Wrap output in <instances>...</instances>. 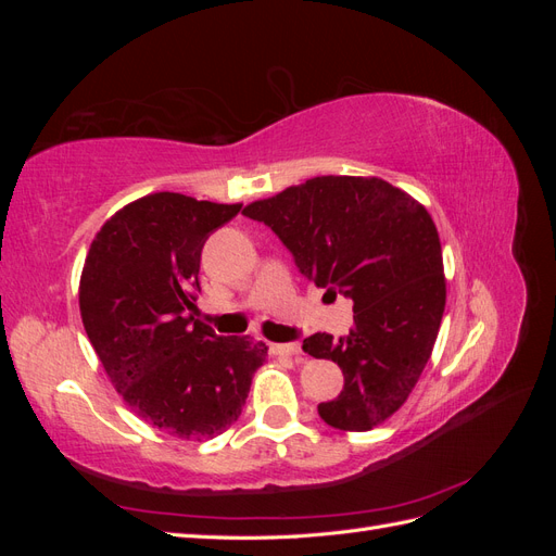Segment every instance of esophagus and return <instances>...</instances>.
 Here are the masks:
<instances>
[{"label": "esophagus", "mask_w": 556, "mask_h": 556, "mask_svg": "<svg viewBox=\"0 0 556 556\" xmlns=\"http://www.w3.org/2000/svg\"><path fill=\"white\" fill-rule=\"evenodd\" d=\"M271 352L276 357H292V359H301V355H304L299 343H274Z\"/></svg>", "instance_id": "1"}]
</instances>
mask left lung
I'll return each instance as SVG.
<instances>
[{
  "mask_svg": "<svg viewBox=\"0 0 556 556\" xmlns=\"http://www.w3.org/2000/svg\"><path fill=\"white\" fill-rule=\"evenodd\" d=\"M243 215L271 227L317 288L352 299L343 339L313 333L304 352L341 366L345 384L317 413L341 431H371L422 376L445 311L439 229L429 211L376 176H317L257 199Z\"/></svg>",
  "mask_w": 556,
  "mask_h": 556,
  "instance_id": "left-lung-1",
  "label": "left lung"
}]
</instances>
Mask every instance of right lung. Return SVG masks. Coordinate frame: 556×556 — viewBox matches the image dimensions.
<instances>
[{
	"mask_svg": "<svg viewBox=\"0 0 556 556\" xmlns=\"http://www.w3.org/2000/svg\"><path fill=\"white\" fill-rule=\"evenodd\" d=\"M241 204L146 194L113 213L83 264V327L134 415L182 441H208L237 422L266 362V343L217 336L194 319L208 233Z\"/></svg>",
	"mask_w": 556,
	"mask_h": 556,
	"instance_id": "add662e5",
	"label": "right lung"
}]
</instances>
